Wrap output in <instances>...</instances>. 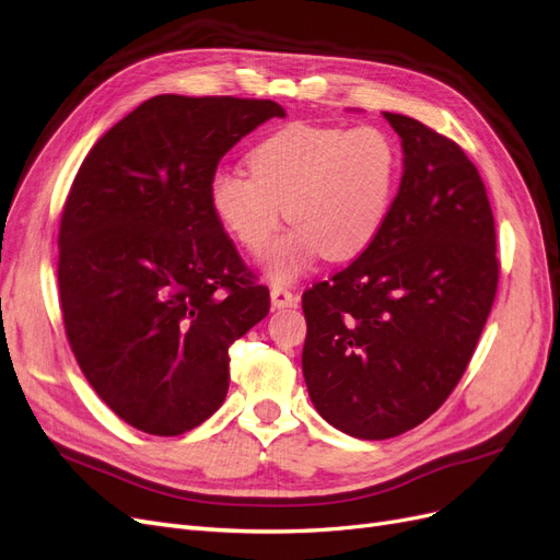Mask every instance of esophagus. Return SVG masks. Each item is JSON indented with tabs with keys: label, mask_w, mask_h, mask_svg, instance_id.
<instances>
[{
	"label": "esophagus",
	"mask_w": 560,
	"mask_h": 560,
	"mask_svg": "<svg viewBox=\"0 0 560 560\" xmlns=\"http://www.w3.org/2000/svg\"><path fill=\"white\" fill-rule=\"evenodd\" d=\"M269 298H272L275 310H283V306H295V302H298L293 291H288V288H283V285H275L272 291H269Z\"/></svg>",
	"instance_id": "esophagus-1"
}]
</instances>
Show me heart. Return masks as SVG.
I'll return each mask as SVG.
<instances>
[{
  "instance_id": "b5f03b06",
  "label": "heart",
  "mask_w": 560,
  "mask_h": 560,
  "mask_svg": "<svg viewBox=\"0 0 560 560\" xmlns=\"http://www.w3.org/2000/svg\"><path fill=\"white\" fill-rule=\"evenodd\" d=\"M248 170H219L209 200L219 223L248 254L262 256L283 223L298 225L272 248L267 275L298 279L323 254L345 262L382 232L400 182V151L374 125L295 122L248 153Z\"/></svg>"
}]
</instances>
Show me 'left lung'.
<instances>
[{
	"instance_id": "8db88e82",
	"label": "left lung",
	"mask_w": 560,
	"mask_h": 560,
	"mask_svg": "<svg viewBox=\"0 0 560 560\" xmlns=\"http://www.w3.org/2000/svg\"><path fill=\"white\" fill-rule=\"evenodd\" d=\"M405 172L376 240L302 295V372L316 411L358 440L423 423L470 363L498 291L495 221L456 141L409 116Z\"/></svg>"
}]
</instances>
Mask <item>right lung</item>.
Returning <instances> with one entry per match:
<instances>
[{
  "label": "right lung",
  "instance_id": "1",
  "mask_svg": "<svg viewBox=\"0 0 560 560\" xmlns=\"http://www.w3.org/2000/svg\"><path fill=\"white\" fill-rule=\"evenodd\" d=\"M285 112L272 100L158 95L118 120L71 184L60 221L65 332L90 386L149 435L219 409L230 347L269 312L209 200L221 158Z\"/></svg>",
  "mask_w": 560,
  "mask_h": 560
}]
</instances>
